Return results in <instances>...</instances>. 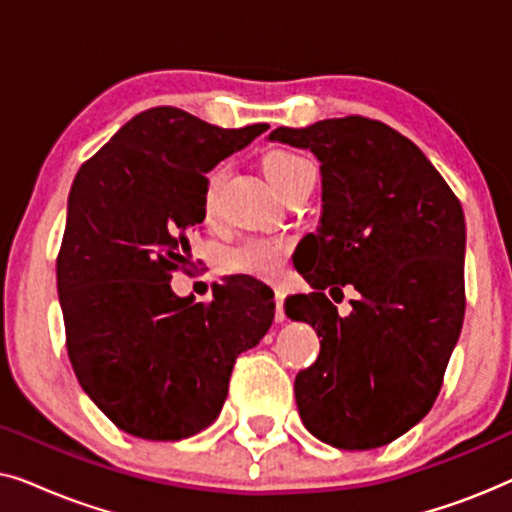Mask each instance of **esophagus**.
<instances>
[{"label": "esophagus", "mask_w": 512, "mask_h": 512, "mask_svg": "<svg viewBox=\"0 0 512 512\" xmlns=\"http://www.w3.org/2000/svg\"><path fill=\"white\" fill-rule=\"evenodd\" d=\"M284 296L286 293L282 289H275V321L282 324L284 321Z\"/></svg>", "instance_id": "obj_1"}]
</instances>
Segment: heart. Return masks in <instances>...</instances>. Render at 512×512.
Instances as JSON below:
<instances>
[{"label": "heart", "mask_w": 512, "mask_h": 512, "mask_svg": "<svg viewBox=\"0 0 512 512\" xmlns=\"http://www.w3.org/2000/svg\"><path fill=\"white\" fill-rule=\"evenodd\" d=\"M310 163L303 156L291 151H272L263 160L265 177L272 181V186L279 193L298 177L300 172L310 170ZM226 179V167L219 165L207 174L205 181V214L214 216L219 207V193ZM286 254H289V242L279 237H247L235 247L226 249L221 254V270L228 275H247L256 279H275L284 268Z\"/></svg>", "instance_id": "1"}]
</instances>
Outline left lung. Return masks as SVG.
Instances as JSON below:
<instances>
[{"instance_id": "8db88e82", "label": "left lung", "mask_w": 512, "mask_h": 512, "mask_svg": "<svg viewBox=\"0 0 512 512\" xmlns=\"http://www.w3.org/2000/svg\"><path fill=\"white\" fill-rule=\"evenodd\" d=\"M270 142L310 149L321 170V219L300 275L312 293L286 317L319 335L296 375L305 429L338 450H373L410 431L436 401L464 324V209L431 160L363 116L277 128ZM362 296L340 318L323 291Z\"/></svg>"}]
</instances>
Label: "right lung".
I'll return each mask as SVG.
<instances>
[{"mask_svg": "<svg viewBox=\"0 0 512 512\" xmlns=\"http://www.w3.org/2000/svg\"><path fill=\"white\" fill-rule=\"evenodd\" d=\"M268 128L226 130L153 107L76 172L58 254L67 354L90 401L130 436L181 440L207 429L235 359L275 319L256 279L230 277L209 303L170 286L205 221V174Z\"/></svg>", "mask_w": 512, "mask_h": 512, "instance_id": "obj_1", "label": "right lung"}]
</instances>
